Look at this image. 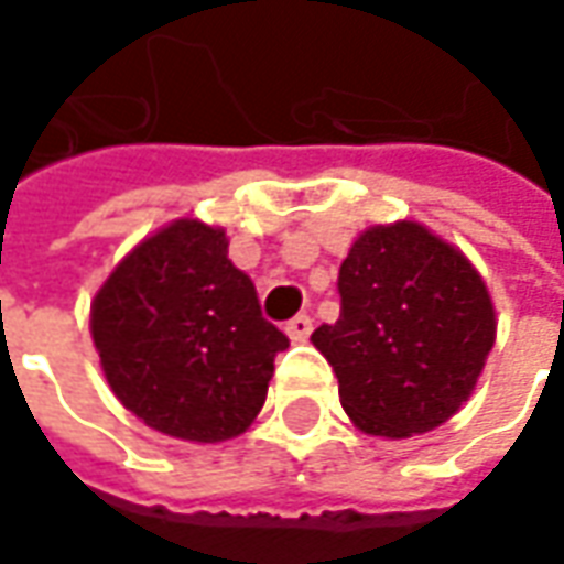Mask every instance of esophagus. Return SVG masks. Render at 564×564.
Segmentation results:
<instances>
[{
  "mask_svg": "<svg viewBox=\"0 0 564 564\" xmlns=\"http://www.w3.org/2000/svg\"><path fill=\"white\" fill-rule=\"evenodd\" d=\"M283 330H286V337H290V340H296V343L308 340V334H312V318H308V315H296L293 321H286V327H283Z\"/></svg>",
  "mask_w": 564,
  "mask_h": 564,
  "instance_id": "1",
  "label": "esophagus"
}]
</instances>
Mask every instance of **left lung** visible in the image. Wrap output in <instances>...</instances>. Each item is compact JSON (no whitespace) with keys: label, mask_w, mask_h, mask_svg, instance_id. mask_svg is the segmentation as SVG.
<instances>
[{"label":"left lung","mask_w":564,"mask_h":564,"mask_svg":"<svg viewBox=\"0 0 564 564\" xmlns=\"http://www.w3.org/2000/svg\"><path fill=\"white\" fill-rule=\"evenodd\" d=\"M340 321L312 334L352 424L415 437L468 402L496 340L487 283L424 224L368 227L340 264Z\"/></svg>","instance_id":"obj_1"}]
</instances>
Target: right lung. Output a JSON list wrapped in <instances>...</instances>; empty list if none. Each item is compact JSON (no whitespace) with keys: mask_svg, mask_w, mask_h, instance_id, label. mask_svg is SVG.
<instances>
[{"mask_svg":"<svg viewBox=\"0 0 564 564\" xmlns=\"http://www.w3.org/2000/svg\"><path fill=\"white\" fill-rule=\"evenodd\" d=\"M89 330L111 393L167 437L221 443L262 412L290 340L262 318L221 227L181 218L147 237L93 300Z\"/></svg>","mask_w":564,"mask_h":564,"instance_id":"right-lung-1","label":"right lung"}]
</instances>
